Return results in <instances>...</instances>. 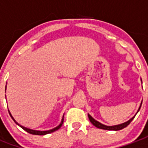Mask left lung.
<instances>
[{
  "instance_id": "left-lung-1",
  "label": "left lung",
  "mask_w": 148,
  "mask_h": 148,
  "mask_svg": "<svg viewBox=\"0 0 148 148\" xmlns=\"http://www.w3.org/2000/svg\"><path fill=\"white\" fill-rule=\"evenodd\" d=\"M142 101H143V100H142ZM141 105H142V102H141L140 105V108H139L138 110H137V112L136 113V114L138 113V111L140 110V109L141 108ZM136 114L132 117V119H130L129 121H125V122H124V123H121V124H119V125H110V126L102 124V123L99 122L98 121H96V119H94L89 114H88V119H89V120H90L91 123L93 125H95L96 127H97L98 129H101V130H114V131H118V130H122V129L125 128L127 125H129L130 122L132 121V119L135 118Z\"/></svg>"
}]
</instances>
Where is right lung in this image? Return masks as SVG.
Segmentation results:
<instances>
[{"mask_svg": "<svg viewBox=\"0 0 148 148\" xmlns=\"http://www.w3.org/2000/svg\"><path fill=\"white\" fill-rule=\"evenodd\" d=\"M6 88H7V85L5 86V91H6ZM8 112H9V114H10V116H11V118L13 119V121L16 122V125H18V126L21 127L23 130H24L25 131H27V132H29V133H30V134H33V135H46V134H48V133H51V132H55V131H56V130H59L60 127L62 126V125H63V117H64V114H63V119H62V120H61V122L60 123V125H59L58 126L55 127V128L52 129V130H45V131H40V130H31V129H29V128H27V127H24V126H23V125H21L18 124V122H17V121H16L15 119H14V118H13L12 115V114L10 113L9 110H8Z\"/></svg>", "mask_w": 148, "mask_h": 148, "instance_id": "obj_1", "label": "right lung"}]
</instances>
